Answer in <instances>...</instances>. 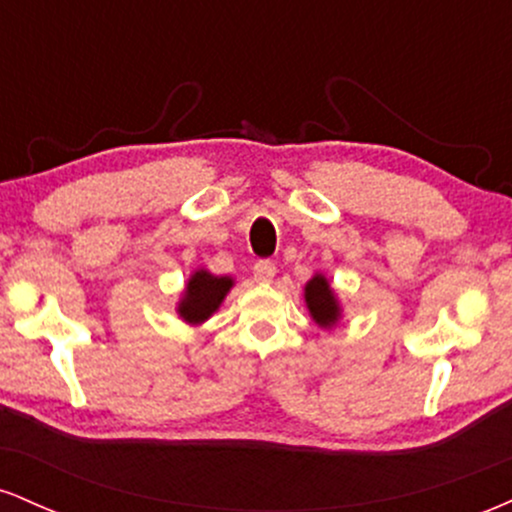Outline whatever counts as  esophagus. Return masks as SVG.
<instances>
[{"label":"esophagus","instance_id":"1","mask_svg":"<svg viewBox=\"0 0 512 512\" xmlns=\"http://www.w3.org/2000/svg\"><path fill=\"white\" fill-rule=\"evenodd\" d=\"M274 274H276V267H274V262H269V260L255 262V267H252V276H255V281H262V284L272 281Z\"/></svg>","mask_w":512,"mask_h":512}]
</instances>
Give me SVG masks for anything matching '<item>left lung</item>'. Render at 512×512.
Listing matches in <instances>:
<instances>
[{"label": "left lung", "instance_id": "1", "mask_svg": "<svg viewBox=\"0 0 512 512\" xmlns=\"http://www.w3.org/2000/svg\"><path fill=\"white\" fill-rule=\"evenodd\" d=\"M305 305H308L310 315L320 327L330 330L342 317V308H339L337 296H334L330 281L325 274H315L313 279L305 284Z\"/></svg>", "mask_w": 512, "mask_h": 512}]
</instances>
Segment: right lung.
<instances>
[{"instance_id":"1","label":"right lung","mask_w":512,"mask_h":512,"mask_svg":"<svg viewBox=\"0 0 512 512\" xmlns=\"http://www.w3.org/2000/svg\"><path fill=\"white\" fill-rule=\"evenodd\" d=\"M233 279L231 276H214L207 269H197L195 274L187 279L185 291L178 303V315L187 325H202L211 315L219 310V305L231 291Z\"/></svg>"}]
</instances>
